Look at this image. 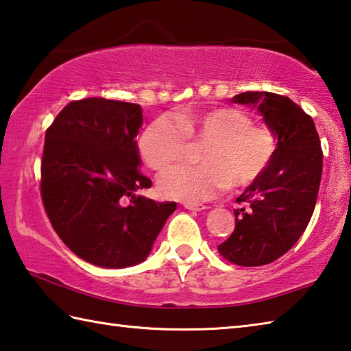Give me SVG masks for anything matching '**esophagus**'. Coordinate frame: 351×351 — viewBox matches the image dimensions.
Masks as SVG:
<instances>
[{"label":"esophagus","mask_w":351,"mask_h":351,"mask_svg":"<svg viewBox=\"0 0 351 351\" xmlns=\"http://www.w3.org/2000/svg\"><path fill=\"white\" fill-rule=\"evenodd\" d=\"M184 208L187 210H193V212H201V210H206L207 207L202 206V204H190V202H184Z\"/></svg>","instance_id":"obj_1"}]
</instances>
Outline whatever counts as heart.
<instances>
[{
	"mask_svg": "<svg viewBox=\"0 0 351 351\" xmlns=\"http://www.w3.org/2000/svg\"><path fill=\"white\" fill-rule=\"evenodd\" d=\"M187 139L207 141L199 154L202 165H175L164 171L158 186L165 197L190 204L207 201L228 186H248L276 150L270 127L253 124L247 113L233 107L180 113L176 123L159 118L145 127L138 147L152 169L164 170L184 158Z\"/></svg>",
	"mask_w": 351,
	"mask_h": 351,
	"instance_id": "1",
	"label": "heart"
}]
</instances>
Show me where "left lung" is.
<instances>
[{"mask_svg": "<svg viewBox=\"0 0 351 351\" xmlns=\"http://www.w3.org/2000/svg\"><path fill=\"white\" fill-rule=\"evenodd\" d=\"M230 101L263 114L276 150L238 197L248 206L234 210V230L218 250L237 265H265L289 252L308 226L322 176L321 141L313 119L282 95L244 92Z\"/></svg>", "mask_w": 351, "mask_h": 351, "instance_id": "8db88e82", "label": "left lung"}]
</instances>
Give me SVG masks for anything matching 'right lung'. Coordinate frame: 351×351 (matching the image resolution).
<instances>
[{
    "mask_svg": "<svg viewBox=\"0 0 351 351\" xmlns=\"http://www.w3.org/2000/svg\"><path fill=\"white\" fill-rule=\"evenodd\" d=\"M138 104L72 101L46 132L41 195L62 242L86 263L125 269L145 261L176 202L135 195L152 187L139 170Z\"/></svg>",
    "mask_w": 351,
    "mask_h": 351,
    "instance_id": "obj_1",
    "label": "right lung"
}]
</instances>
